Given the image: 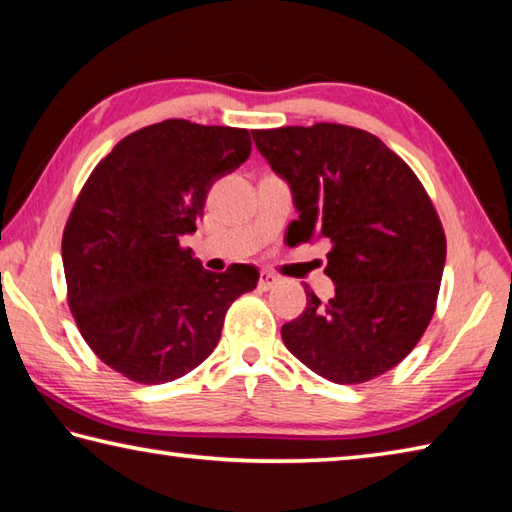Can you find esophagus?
Returning a JSON list of instances; mask_svg holds the SVG:
<instances>
[{
  "instance_id": "esophagus-1",
  "label": "esophagus",
  "mask_w": 512,
  "mask_h": 512,
  "mask_svg": "<svg viewBox=\"0 0 512 512\" xmlns=\"http://www.w3.org/2000/svg\"><path fill=\"white\" fill-rule=\"evenodd\" d=\"M279 283V276H274L272 272H261V279H258V288L261 290H270Z\"/></svg>"
}]
</instances>
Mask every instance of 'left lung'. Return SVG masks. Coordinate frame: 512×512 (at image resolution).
I'll list each match as a JSON object with an SVG mask.
<instances>
[{
	"label": "left lung",
	"instance_id": "8db88e82",
	"mask_svg": "<svg viewBox=\"0 0 512 512\" xmlns=\"http://www.w3.org/2000/svg\"><path fill=\"white\" fill-rule=\"evenodd\" d=\"M267 164L292 191L299 242L330 240L328 303L306 290L303 315L281 328L299 362L335 384H360L411 353L434 315L445 267L436 209L396 152L339 123L254 130Z\"/></svg>",
	"mask_w": 512,
	"mask_h": 512
}]
</instances>
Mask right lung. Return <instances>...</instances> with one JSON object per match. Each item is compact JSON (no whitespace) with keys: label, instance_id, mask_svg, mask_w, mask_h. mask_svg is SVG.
Wrapping results in <instances>:
<instances>
[{"label":"right lung","instance_id":"obj_1","mask_svg":"<svg viewBox=\"0 0 512 512\" xmlns=\"http://www.w3.org/2000/svg\"><path fill=\"white\" fill-rule=\"evenodd\" d=\"M249 152V130L168 119L116 143L80 191L62 233L69 308L128 380L164 384L200 366L231 303L256 288V267L213 274L179 245L211 184Z\"/></svg>","mask_w":512,"mask_h":512}]
</instances>
